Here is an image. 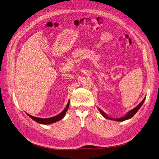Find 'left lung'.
I'll return each mask as SVG.
<instances>
[{
	"label": "left lung",
	"instance_id": "1",
	"mask_svg": "<svg viewBox=\"0 0 159 159\" xmlns=\"http://www.w3.org/2000/svg\"><path fill=\"white\" fill-rule=\"evenodd\" d=\"M145 100V97L143 98V100L142 101L138 106L135 107L134 108H133L132 110H131V111H129V112H128L127 114H125L124 116H123V117H122V118H113L109 117L105 112H104L102 110H101L100 108H98V111H99V112H101V114L102 115V116H103L104 117H105V118L108 119V120H114V121H117V122H123V121H124V120H126L130 119L131 118H132V117L134 116V115L135 114V113H136L137 112H138L139 109L141 108V107L142 106V105H143V104Z\"/></svg>",
	"mask_w": 159,
	"mask_h": 159
}]
</instances>
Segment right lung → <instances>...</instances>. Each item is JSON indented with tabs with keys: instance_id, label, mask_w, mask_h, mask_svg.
<instances>
[{
	"instance_id": "obj_1",
	"label": "right lung",
	"mask_w": 159,
	"mask_h": 159,
	"mask_svg": "<svg viewBox=\"0 0 159 159\" xmlns=\"http://www.w3.org/2000/svg\"><path fill=\"white\" fill-rule=\"evenodd\" d=\"M69 105H70V101L68 102V104L66 106V107L64 108V110L60 113L58 114V115H57V116H54L53 117H51V118H37V117H35V116H31V115L29 114L26 113L28 116L34 120V121L39 123V124H53L54 122H57L58 121H59V120H62L66 115V113L67 111L68 110V108H69Z\"/></svg>"
}]
</instances>
